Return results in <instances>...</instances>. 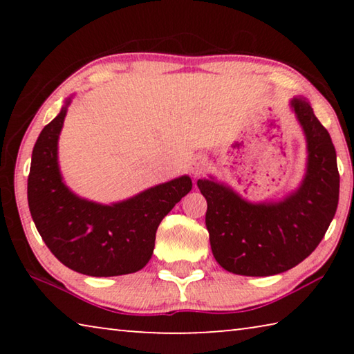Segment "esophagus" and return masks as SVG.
I'll return each instance as SVG.
<instances>
[{"mask_svg":"<svg viewBox=\"0 0 354 354\" xmlns=\"http://www.w3.org/2000/svg\"><path fill=\"white\" fill-rule=\"evenodd\" d=\"M206 165H207V159L205 156H195V158L190 160L189 170L194 176H200L201 173L206 170Z\"/></svg>","mask_w":354,"mask_h":354,"instance_id":"esophagus-1","label":"esophagus"}]
</instances>
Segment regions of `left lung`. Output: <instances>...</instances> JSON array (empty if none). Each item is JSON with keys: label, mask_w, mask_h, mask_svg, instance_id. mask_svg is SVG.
<instances>
[{"label": "left lung", "mask_w": 354, "mask_h": 354, "mask_svg": "<svg viewBox=\"0 0 354 354\" xmlns=\"http://www.w3.org/2000/svg\"><path fill=\"white\" fill-rule=\"evenodd\" d=\"M290 106L308 143L303 183L281 201L250 203L214 178L198 179L207 201L206 227L212 254L225 270L270 277L290 270L322 242L339 203V170L328 131L306 100Z\"/></svg>", "instance_id": "left-lung-1"}]
</instances>
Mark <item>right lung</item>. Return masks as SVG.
<instances>
[{"mask_svg":"<svg viewBox=\"0 0 354 354\" xmlns=\"http://www.w3.org/2000/svg\"><path fill=\"white\" fill-rule=\"evenodd\" d=\"M70 101L41 129L32 149L28 205L35 227L51 253L77 273L118 277L139 272L151 259L159 223L192 190V179H171L111 206L80 198L64 184L57 162V140Z\"/></svg>","mask_w":354,"mask_h":354,"instance_id":"add662e5","label":"right lung"}]
</instances>
